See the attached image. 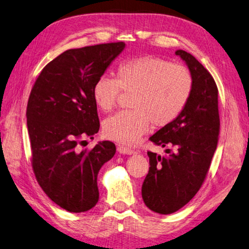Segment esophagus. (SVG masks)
Wrapping results in <instances>:
<instances>
[{
	"mask_svg": "<svg viewBox=\"0 0 249 249\" xmlns=\"http://www.w3.org/2000/svg\"><path fill=\"white\" fill-rule=\"evenodd\" d=\"M117 151L119 152V153H121V154H128V155H131V154L136 153V151L132 150V149H130V147L124 146V145H119V146H118L117 147Z\"/></svg>",
	"mask_w": 249,
	"mask_h": 249,
	"instance_id": "obj_1",
	"label": "esophagus"
}]
</instances>
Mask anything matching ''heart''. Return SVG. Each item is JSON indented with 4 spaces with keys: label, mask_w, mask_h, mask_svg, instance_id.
I'll return each mask as SVG.
<instances>
[{
    "label": "heart",
    "mask_w": 249,
    "mask_h": 249,
    "mask_svg": "<svg viewBox=\"0 0 249 249\" xmlns=\"http://www.w3.org/2000/svg\"><path fill=\"white\" fill-rule=\"evenodd\" d=\"M194 89L188 69L158 56L145 55L124 61L116 69L115 78L103 75L91 89L100 110L116 106L121 91L131 94L129 106L104 122L105 137L122 144H134L149 131L151 124L162 128L184 110Z\"/></svg>",
    "instance_id": "obj_1"
}]
</instances>
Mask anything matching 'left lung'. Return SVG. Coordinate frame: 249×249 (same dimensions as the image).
<instances>
[{"label": "left lung", "instance_id": "obj_1", "mask_svg": "<svg viewBox=\"0 0 249 249\" xmlns=\"http://www.w3.org/2000/svg\"><path fill=\"white\" fill-rule=\"evenodd\" d=\"M194 77V89L186 107L172 124L150 138L155 145L171 146L166 156L149 151V173L142 185V198L150 210L171 214L193 199L210 168L220 134L217 86L199 61L177 50Z\"/></svg>", "mask_w": 249, "mask_h": 249}]
</instances>
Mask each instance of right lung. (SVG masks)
Segmentation results:
<instances>
[{
    "label": "right lung",
    "mask_w": 249,
    "mask_h": 249,
    "mask_svg": "<svg viewBox=\"0 0 249 249\" xmlns=\"http://www.w3.org/2000/svg\"><path fill=\"white\" fill-rule=\"evenodd\" d=\"M124 46L119 41L64 51L42 69L30 91L26 117L33 171L48 197L69 212L96 206L98 172L116 153L110 141L82 152L77 146L98 132L91 89Z\"/></svg>",
    "instance_id": "add662e5"
}]
</instances>
